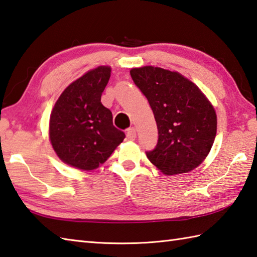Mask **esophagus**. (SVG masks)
I'll use <instances>...</instances> for the list:
<instances>
[{"mask_svg": "<svg viewBox=\"0 0 257 257\" xmlns=\"http://www.w3.org/2000/svg\"><path fill=\"white\" fill-rule=\"evenodd\" d=\"M126 138L130 141H134L136 138V130L134 127H131L126 131Z\"/></svg>", "mask_w": 257, "mask_h": 257, "instance_id": "1", "label": "esophagus"}]
</instances>
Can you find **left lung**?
Returning <instances> with one entry per match:
<instances>
[{
  "instance_id": "1",
  "label": "left lung",
  "mask_w": 257,
  "mask_h": 257,
  "mask_svg": "<svg viewBox=\"0 0 257 257\" xmlns=\"http://www.w3.org/2000/svg\"><path fill=\"white\" fill-rule=\"evenodd\" d=\"M153 111L159 131L155 149L146 156L166 175L196 169L216 136L217 118L211 102L179 72L154 66L130 71Z\"/></svg>"
}]
</instances>
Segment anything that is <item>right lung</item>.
Segmentation results:
<instances>
[{"mask_svg":"<svg viewBox=\"0 0 257 257\" xmlns=\"http://www.w3.org/2000/svg\"><path fill=\"white\" fill-rule=\"evenodd\" d=\"M109 76V66L86 72L63 91L52 109L51 144L64 163L78 170L97 169L125 139L101 103Z\"/></svg>","mask_w":257,"mask_h":257,"instance_id":"add662e5","label":"right lung"}]
</instances>
